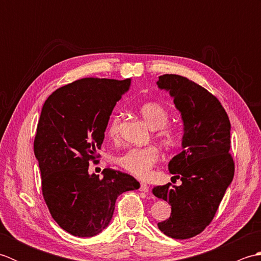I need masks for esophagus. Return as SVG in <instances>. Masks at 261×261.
<instances>
[{
	"mask_svg": "<svg viewBox=\"0 0 261 261\" xmlns=\"http://www.w3.org/2000/svg\"><path fill=\"white\" fill-rule=\"evenodd\" d=\"M140 191H141V192H145V193H148V192H149V186L146 184V182H141Z\"/></svg>",
	"mask_w": 261,
	"mask_h": 261,
	"instance_id": "1",
	"label": "esophagus"
}]
</instances>
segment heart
<instances>
[{"label": "heart", "instance_id": "heart-1", "mask_svg": "<svg viewBox=\"0 0 261 261\" xmlns=\"http://www.w3.org/2000/svg\"><path fill=\"white\" fill-rule=\"evenodd\" d=\"M143 120L151 129L156 130V137L166 147H173L178 140V131L174 126L167 125L169 112L163 104L148 102L139 108ZM120 132V116L114 115L110 120L107 134L111 139H118ZM159 152L156 147L148 146L142 148H131L119 158L122 168L140 178H147L151 174V168L158 162Z\"/></svg>", "mask_w": 261, "mask_h": 261}]
</instances>
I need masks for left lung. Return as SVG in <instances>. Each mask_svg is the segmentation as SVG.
<instances>
[{
    "mask_svg": "<svg viewBox=\"0 0 261 261\" xmlns=\"http://www.w3.org/2000/svg\"><path fill=\"white\" fill-rule=\"evenodd\" d=\"M157 85L174 98L184 124L181 151L168 164L181 184L152 188L154 196L171 206L169 219L158 228L174 239H188L211 223L233 179L231 124L219 99L186 77L166 74L159 76Z\"/></svg>",
    "mask_w": 261,
    "mask_h": 261,
    "instance_id": "left-lung-1",
    "label": "left lung"
}]
</instances>
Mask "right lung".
I'll return each instance as SVG.
<instances>
[{"instance_id":"add662e5","label":"right lung","mask_w":261,"mask_h":261,"mask_svg":"<svg viewBox=\"0 0 261 261\" xmlns=\"http://www.w3.org/2000/svg\"><path fill=\"white\" fill-rule=\"evenodd\" d=\"M131 80L83 79L58 88L43 104L33 142L42 195L53 219L75 237H94L110 224L115 201L140 187L135 177L97 163L110 115Z\"/></svg>"}]
</instances>
